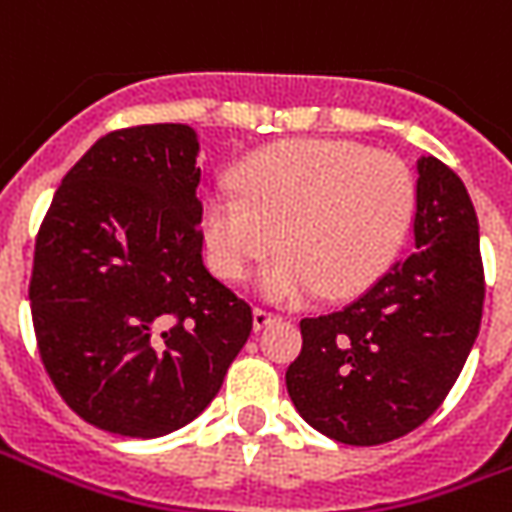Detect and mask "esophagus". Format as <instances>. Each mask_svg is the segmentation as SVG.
<instances>
[{
	"label": "esophagus",
	"instance_id": "obj_1",
	"mask_svg": "<svg viewBox=\"0 0 512 512\" xmlns=\"http://www.w3.org/2000/svg\"><path fill=\"white\" fill-rule=\"evenodd\" d=\"M277 318H279V315H274V312L263 310V307H255V312H252V323H255V332L266 329L268 323H274Z\"/></svg>",
	"mask_w": 512,
	"mask_h": 512
}]
</instances>
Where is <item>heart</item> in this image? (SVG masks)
Returning a JSON list of instances; mask_svg holds the SVG:
<instances>
[{
    "mask_svg": "<svg viewBox=\"0 0 512 512\" xmlns=\"http://www.w3.org/2000/svg\"><path fill=\"white\" fill-rule=\"evenodd\" d=\"M417 216V183L395 156L343 139H293L249 156L235 189L216 186L202 205L208 263L274 304L326 293L343 299L376 282L406 244Z\"/></svg>",
    "mask_w": 512,
    "mask_h": 512,
    "instance_id": "obj_1",
    "label": "heart"
}]
</instances>
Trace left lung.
Returning <instances> with one entry per match:
<instances>
[{
  "mask_svg": "<svg viewBox=\"0 0 512 512\" xmlns=\"http://www.w3.org/2000/svg\"><path fill=\"white\" fill-rule=\"evenodd\" d=\"M414 252L343 310L301 321L288 395L323 436L370 447L400 439L441 406L483 318L477 213L439 158L417 161Z\"/></svg>",
  "mask_w": 512,
  "mask_h": 512,
  "instance_id": "left-lung-1",
  "label": "left lung"
}]
</instances>
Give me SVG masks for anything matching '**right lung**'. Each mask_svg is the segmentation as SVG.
<instances>
[{"label":"right lung","mask_w":512,"mask_h":512,"mask_svg":"<svg viewBox=\"0 0 512 512\" xmlns=\"http://www.w3.org/2000/svg\"><path fill=\"white\" fill-rule=\"evenodd\" d=\"M197 131L101 136L51 200L29 282L40 359L95 428L156 439L222 389L252 307L202 263Z\"/></svg>","instance_id":"obj_1"}]
</instances>
